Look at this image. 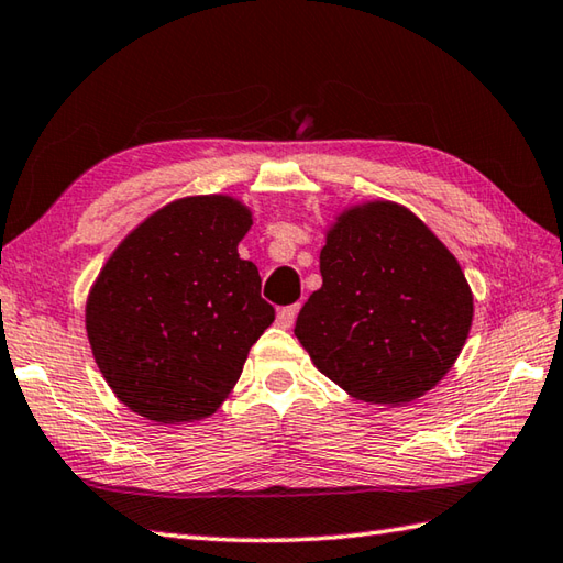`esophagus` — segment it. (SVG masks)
I'll return each mask as SVG.
<instances>
[{
    "label": "esophagus",
    "instance_id": "obj_1",
    "mask_svg": "<svg viewBox=\"0 0 563 563\" xmlns=\"http://www.w3.org/2000/svg\"><path fill=\"white\" fill-rule=\"evenodd\" d=\"M297 312H300V305H288V307H283V310H278V327L290 329L295 324Z\"/></svg>",
    "mask_w": 563,
    "mask_h": 563
}]
</instances>
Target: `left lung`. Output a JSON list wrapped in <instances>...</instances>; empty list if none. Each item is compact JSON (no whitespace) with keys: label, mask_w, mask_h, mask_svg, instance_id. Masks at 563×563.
<instances>
[{"label":"left lung","mask_w":563,"mask_h":563,"mask_svg":"<svg viewBox=\"0 0 563 563\" xmlns=\"http://www.w3.org/2000/svg\"><path fill=\"white\" fill-rule=\"evenodd\" d=\"M322 288L295 336L356 400L402 405L442 380L464 349L473 295L442 241L395 202L351 207L327 231Z\"/></svg>","instance_id":"left-lung-1"}]
</instances>
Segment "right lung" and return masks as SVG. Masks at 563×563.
Here are the masks:
<instances>
[{
	"instance_id": "right-lung-1",
	"label": "right lung",
	"mask_w": 563,
	"mask_h": 563,
	"mask_svg": "<svg viewBox=\"0 0 563 563\" xmlns=\"http://www.w3.org/2000/svg\"><path fill=\"white\" fill-rule=\"evenodd\" d=\"M251 212L227 195L185 197L139 224L87 297V339L109 388L161 424L205 420L273 324L261 275L239 258Z\"/></svg>"
}]
</instances>
